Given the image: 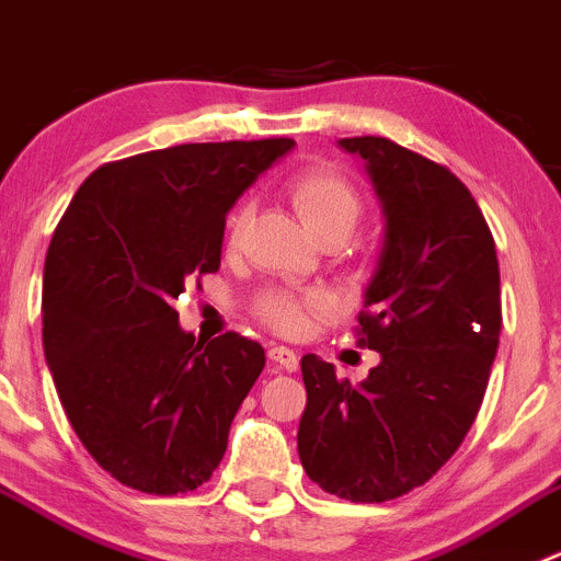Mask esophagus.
<instances>
[{
	"mask_svg": "<svg viewBox=\"0 0 561 561\" xmlns=\"http://www.w3.org/2000/svg\"><path fill=\"white\" fill-rule=\"evenodd\" d=\"M268 358L274 360V364H279V369H285V371L298 369V353L290 347H276L274 344V347L268 350Z\"/></svg>",
	"mask_w": 561,
	"mask_h": 561,
	"instance_id": "1",
	"label": "esophagus"
}]
</instances>
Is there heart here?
<instances>
[{
  "mask_svg": "<svg viewBox=\"0 0 561 561\" xmlns=\"http://www.w3.org/2000/svg\"><path fill=\"white\" fill-rule=\"evenodd\" d=\"M287 195H290L293 208H296V214L301 217V222L307 225V230L312 236L333 228L347 230L350 233L360 217L358 192L350 184L347 175L333 171V168H309V171L298 173L287 184ZM241 222H244V211H236L230 217L228 228L230 244L239 236ZM320 307L322 298L317 296L298 298L293 293H268L260 301L257 312L279 333H301L304 325H307L309 309Z\"/></svg>",
  "mask_w": 561,
  "mask_h": 561,
  "instance_id": "heart-1",
  "label": "heart"
}]
</instances>
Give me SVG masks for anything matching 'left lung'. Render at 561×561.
Wrapping results in <instances>:
<instances>
[{
  "label": "left lung",
  "instance_id": "obj_1",
  "mask_svg": "<svg viewBox=\"0 0 561 561\" xmlns=\"http://www.w3.org/2000/svg\"><path fill=\"white\" fill-rule=\"evenodd\" d=\"M339 146L364 160L386 217L358 314V342L380 364L353 386L304 355L298 456L328 494L388 502L437 474L478 417L500 347V263L448 168L375 135Z\"/></svg>",
  "mask_w": 561,
  "mask_h": 561
}]
</instances>
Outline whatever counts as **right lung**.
<instances>
[{"instance_id": "add662e5", "label": "right lung", "mask_w": 561, "mask_h": 561, "mask_svg": "<svg viewBox=\"0 0 561 561\" xmlns=\"http://www.w3.org/2000/svg\"><path fill=\"white\" fill-rule=\"evenodd\" d=\"M296 146L184 144L98 168L56 225L43 350L83 448L118 483L186 494L211 478L265 366L257 342L181 331L175 298L219 271L225 217Z\"/></svg>"}]
</instances>
